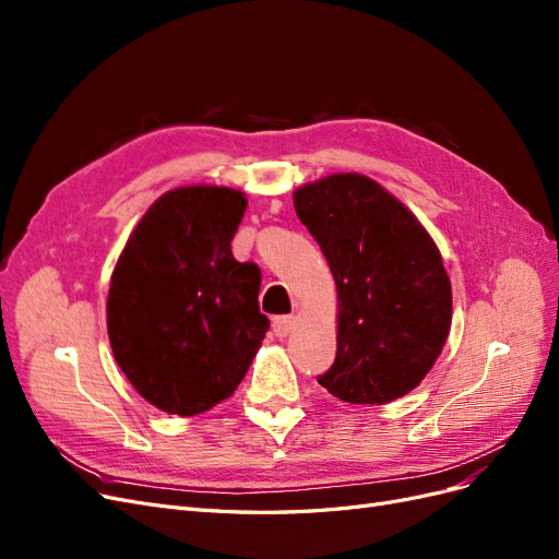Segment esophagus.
Instances as JSON below:
<instances>
[{"label":"esophagus","mask_w":559,"mask_h":559,"mask_svg":"<svg viewBox=\"0 0 559 559\" xmlns=\"http://www.w3.org/2000/svg\"><path fill=\"white\" fill-rule=\"evenodd\" d=\"M294 324H296V317H294V314L275 317V319H273V331H275V335H277V337H286V335L292 333Z\"/></svg>","instance_id":"34e87169"}]
</instances>
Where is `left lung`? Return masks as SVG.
<instances>
[{
    "label": "left lung",
    "mask_w": 559,
    "mask_h": 559,
    "mask_svg": "<svg viewBox=\"0 0 559 559\" xmlns=\"http://www.w3.org/2000/svg\"><path fill=\"white\" fill-rule=\"evenodd\" d=\"M294 207L337 292L335 361L319 384L357 405L411 394L452 324V286L433 238L394 193L359 173L298 186Z\"/></svg>",
    "instance_id": "obj_1"
}]
</instances>
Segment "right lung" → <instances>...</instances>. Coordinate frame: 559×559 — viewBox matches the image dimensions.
I'll return each instance as SVG.
<instances>
[{
    "label": "right lung",
    "mask_w": 559,
    "mask_h": 559,
    "mask_svg": "<svg viewBox=\"0 0 559 559\" xmlns=\"http://www.w3.org/2000/svg\"><path fill=\"white\" fill-rule=\"evenodd\" d=\"M245 210L238 189L179 186L154 200L114 265V359L163 413L191 417L228 399L263 343L261 273L230 251Z\"/></svg>",
    "instance_id": "right-lung-1"
}]
</instances>
